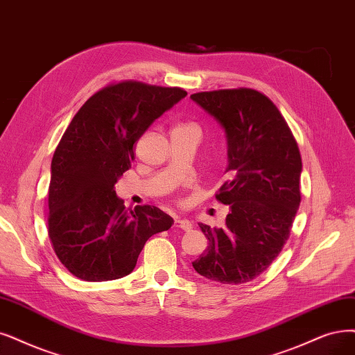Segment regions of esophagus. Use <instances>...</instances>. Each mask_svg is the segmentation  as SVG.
<instances>
[{
  "mask_svg": "<svg viewBox=\"0 0 355 355\" xmlns=\"http://www.w3.org/2000/svg\"><path fill=\"white\" fill-rule=\"evenodd\" d=\"M174 227L182 231H190L193 228V224L189 219H181V218H175L174 220Z\"/></svg>",
  "mask_w": 355,
  "mask_h": 355,
  "instance_id": "34e87169",
  "label": "esophagus"
}]
</instances>
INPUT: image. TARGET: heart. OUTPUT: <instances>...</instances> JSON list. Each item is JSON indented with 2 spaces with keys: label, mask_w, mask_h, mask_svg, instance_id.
I'll use <instances>...</instances> for the list:
<instances>
[{
  "label": "heart",
  "mask_w": 355,
  "mask_h": 355,
  "mask_svg": "<svg viewBox=\"0 0 355 355\" xmlns=\"http://www.w3.org/2000/svg\"><path fill=\"white\" fill-rule=\"evenodd\" d=\"M193 127H196V125H193V124H178L174 128H193Z\"/></svg>",
  "instance_id": "heart-1"
}]
</instances>
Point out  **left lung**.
<instances>
[{
	"instance_id": "1",
	"label": "left lung",
	"mask_w": 355,
	"mask_h": 355,
	"mask_svg": "<svg viewBox=\"0 0 355 355\" xmlns=\"http://www.w3.org/2000/svg\"><path fill=\"white\" fill-rule=\"evenodd\" d=\"M225 130L230 178L215 194L230 205L225 225L199 224L209 245L193 261L202 277L244 284L278 257L301 202V155L279 110L248 87L190 96Z\"/></svg>"
}]
</instances>
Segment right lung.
I'll use <instances>...</instances> for the list:
<instances>
[{
	"instance_id": "add662e5",
	"label": "right lung",
	"mask_w": 355,
	"mask_h": 355,
	"mask_svg": "<svg viewBox=\"0 0 355 355\" xmlns=\"http://www.w3.org/2000/svg\"><path fill=\"white\" fill-rule=\"evenodd\" d=\"M186 95L181 87L111 83L83 103L64 131L51 162L48 235L74 277L92 282L125 277L152 235L174 224L156 206L125 207L115 182L135 159L144 131Z\"/></svg>"
}]
</instances>
